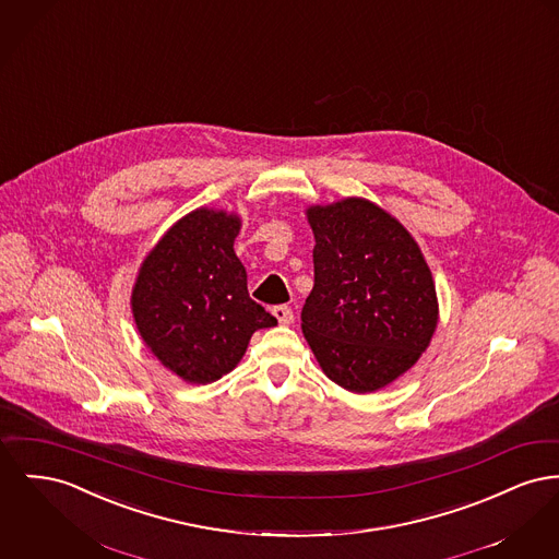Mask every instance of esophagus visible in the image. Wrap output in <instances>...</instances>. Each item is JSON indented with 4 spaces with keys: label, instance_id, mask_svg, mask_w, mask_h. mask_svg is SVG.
<instances>
[{
    "label": "esophagus",
    "instance_id": "esophagus-1",
    "mask_svg": "<svg viewBox=\"0 0 559 559\" xmlns=\"http://www.w3.org/2000/svg\"><path fill=\"white\" fill-rule=\"evenodd\" d=\"M272 314L278 321V325H292L294 323V310L289 306H274Z\"/></svg>",
    "mask_w": 559,
    "mask_h": 559
}]
</instances>
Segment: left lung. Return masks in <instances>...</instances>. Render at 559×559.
Listing matches in <instances>:
<instances>
[{
  "instance_id": "obj_1",
  "label": "left lung",
  "mask_w": 559,
  "mask_h": 559,
  "mask_svg": "<svg viewBox=\"0 0 559 559\" xmlns=\"http://www.w3.org/2000/svg\"><path fill=\"white\" fill-rule=\"evenodd\" d=\"M314 234V287L301 331L331 382L376 393L412 369L439 323L420 245L389 211L348 197L306 209Z\"/></svg>"
}]
</instances>
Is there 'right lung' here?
I'll list each match as a JSON object with an SVG mask.
<instances>
[{"instance_id":"1","label":"right lung","mask_w":559,"mask_h":559,"mask_svg":"<svg viewBox=\"0 0 559 559\" xmlns=\"http://www.w3.org/2000/svg\"><path fill=\"white\" fill-rule=\"evenodd\" d=\"M242 219L200 206L177 219L139 265L132 319L158 361L190 384H211L240 362L258 329L276 319L247 292L234 253Z\"/></svg>"}]
</instances>
